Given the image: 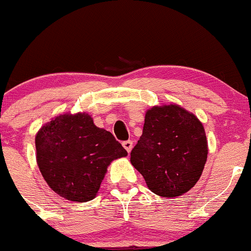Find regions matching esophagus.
<instances>
[{
  "instance_id": "esophagus-1",
  "label": "esophagus",
  "mask_w": 251,
  "mask_h": 251,
  "mask_svg": "<svg viewBox=\"0 0 251 251\" xmlns=\"http://www.w3.org/2000/svg\"><path fill=\"white\" fill-rule=\"evenodd\" d=\"M123 147L126 148V152H130L131 151V148H133V141H131V140H126V141H125L123 142Z\"/></svg>"
}]
</instances>
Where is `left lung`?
Listing matches in <instances>:
<instances>
[{
  "label": "left lung",
  "mask_w": 251,
  "mask_h": 251,
  "mask_svg": "<svg viewBox=\"0 0 251 251\" xmlns=\"http://www.w3.org/2000/svg\"><path fill=\"white\" fill-rule=\"evenodd\" d=\"M208 154L203 126L195 115L170 104L147 110L142 135L130 153L131 165L151 191L176 198L200 179Z\"/></svg>",
  "instance_id": "obj_1"
}]
</instances>
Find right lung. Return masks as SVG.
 Wrapping results in <instances>:
<instances>
[{"label":"right lung","instance_id":"add662e5","mask_svg":"<svg viewBox=\"0 0 251 251\" xmlns=\"http://www.w3.org/2000/svg\"><path fill=\"white\" fill-rule=\"evenodd\" d=\"M37 164L48 185L69 201L93 200L107 166L128 153L110 131L86 112L64 114L36 135Z\"/></svg>","mask_w":251,"mask_h":251}]
</instances>
